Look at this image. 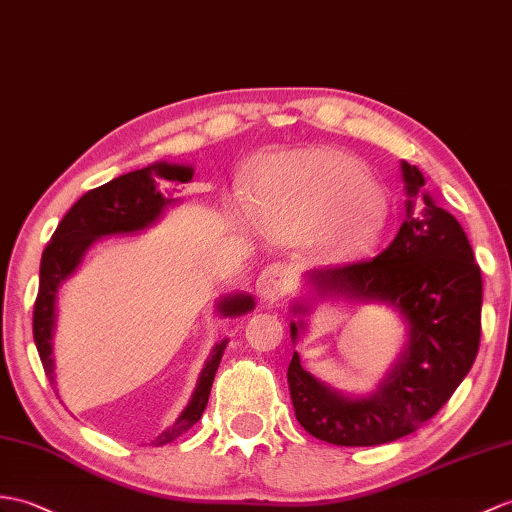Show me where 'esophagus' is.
I'll return each instance as SVG.
<instances>
[{
	"instance_id": "1",
	"label": "esophagus",
	"mask_w": 512,
	"mask_h": 512,
	"mask_svg": "<svg viewBox=\"0 0 512 512\" xmlns=\"http://www.w3.org/2000/svg\"><path fill=\"white\" fill-rule=\"evenodd\" d=\"M292 283H294V275H292L290 266L270 264L261 270L255 288H257V294L261 301L275 303L292 290Z\"/></svg>"
}]
</instances>
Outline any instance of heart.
I'll list each match as a JSON object with an SVG mask.
<instances>
[{
  "label": "heart",
  "mask_w": 512,
  "mask_h": 512,
  "mask_svg": "<svg viewBox=\"0 0 512 512\" xmlns=\"http://www.w3.org/2000/svg\"><path fill=\"white\" fill-rule=\"evenodd\" d=\"M253 211L270 233H318L340 255L373 248L386 227V202L373 176L358 159L334 148L270 159L257 178Z\"/></svg>",
  "instance_id": "b5f03b06"
}]
</instances>
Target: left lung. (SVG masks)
Wrapping results in <instances>:
<instances>
[{"label": "left lung", "mask_w": 512, "mask_h": 512, "mask_svg": "<svg viewBox=\"0 0 512 512\" xmlns=\"http://www.w3.org/2000/svg\"><path fill=\"white\" fill-rule=\"evenodd\" d=\"M406 220L384 253L305 275L318 299L384 303L408 325V342L384 382L371 395L351 397L318 382L294 351L288 384L296 421L320 441L340 447H373L408 436L441 410L467 377L480 347L482 272L467 233L430 194L414 211L425 178L401 161ZM299 301L294 314H307ZM305 331L292 320V342Z\"/></svg>", "instance_id": "obj_1"}]
</instances>
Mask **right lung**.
<instances>
[{"label":"right lung","instance_id":"add662e5","mask_svg":"<svg viewBox=\"0 0 512 512\" xmlns=\"http://www.w3.org/2000/svg\"><path fill=\"white\" fill-rule=\"evenodd\" d=\"M194 178L192 165L159 161L144 170H135L113 178L106 185L91 189L71 207L58 224L50 244L45 246L39 270V294L34 301L32 331L37 342L39 358L43 362L45 375L54 382V327H56V294L61 283L71 277L80 266L82 257L91 244L106 235H128L148 229L161 218L178 198H170L161 187L163 183H189ZM255 301L251 294H229L218 301V312L222 316H242L251 312ZM229 340L218 342L213 347L209 360L202 368L198 384L187 408L181 412L172 427H168L154 445H168L174 438L185 434L189 427L200 421L207 408L213 377L227 349Z\"/></svg>","mask_w":512,"mask_h":512}]
</instances>
